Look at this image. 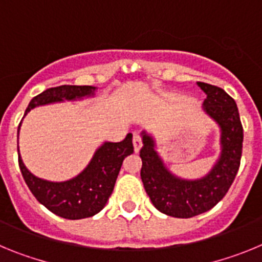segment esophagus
<instances>
[{
	"mask_svg": "<svg viewBox=\"0 0 262 262\" xmlns=\"http://www.w3.org/2000/svg\"><path fill=\"white\" fill-rule=\"evenodd\" d=\"M133 144H134V149H135V152L138 154L139 151H140V148H142V138H140V135L139 134H134V138H133Z\"/></svg>",
	"mask_w": 262,
	"mask_h": 262,
	"instance_id": "esophagus-1",
	"label": "esophagus"
}]
</instances>
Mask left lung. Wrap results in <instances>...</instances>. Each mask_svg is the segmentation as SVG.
Segmentation results:
<instances>
[{
    "label": "left lung",
    "instance_id": "obj_1",
    "mask_svg": "<svg viewBox=\"0 0 262 262\" xmlns=\"http://www.w3.org/2000/svg\"><path fill=\"white\" fill-rule=\"evenodd\" d=\"M206 93L203 110L221 127V156L205 177L184 180L173 174L159 156L154 138L142 133L143 185L159 211L174 217H193L209 211L227 194L240 166L243 126L232 97L222 88L198 82Z\"/></svg>",
    "mask_w": 262,
    "mask_h": 262
}]
</instances>
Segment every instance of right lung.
Listing matches in <instances>:
<instances>
[{
	"instance_id": "1",
	"label": "right lung",
	"mask_w": 262,
	"mask_h": 262,
	"mask_svg": "<svg viewBox=\"0 0 262 262\" xmlns=\"http://www.w3.org/2000/svg\"><path fill=\"white\" fill-rule=\"evenodd\" d=\"M96 89L97 88L89 85H61L50 88L30 101L23 118L38 106L93 97ZM133 152V134H127L126 138L119 143L105 142L94 152L90 163L80 174L62 182L47 181L29 172L20 159L19 148L18 163L23 180L36 200L57 216L76 221L93 216L105 207L108 196L114 190L115 181L124 157Z\"/></svg>"
}]
</instances>
